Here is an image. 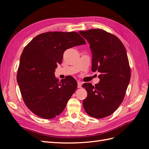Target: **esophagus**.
Wrapping results in <instances>:
<instances>
[{
    "label": "esophagus",
    "instance_id": "34e87169",
    "mask_svg": "<svg viewBox=\"0 0 149 149\" xmlns=\"http://www.w3.org/2000/svg\"><path fill=\"white\" fill-rule=\"evenodd\" d=\"M78 88H82V83L80 81H78Z\"/></svg>",
    "mask_w": 149,
    "mask_h": 149
}]
</instances>
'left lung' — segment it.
<instances>
[{"instance_id":"left-lung-1","label":"left lung","mask_w":149,"mask_h":149,"mask_svg":"<svg viewBox=\"0 0 149 149\" xmlns=\"http://www.w3.org/2000/svg\"><path fill=\"white\" fill-rule=\"evenodd\" d=\"M92 53V71H98L100 82L83 84L88 93L83 101L86 113L95 118L109 116L123 102L130 79L125 48L116 36L101 29L80 31Z\"/></svg>"}]
</instances>
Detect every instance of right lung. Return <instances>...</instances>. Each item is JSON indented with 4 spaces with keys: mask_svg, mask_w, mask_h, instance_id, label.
Here are the masks:
<instances>
[{
    "mask_svg": "<svg viewBox=\"0 0 149 149\" xmlns=\"http://www.w3.org/2000/svg\"><path fill=\"white\" fill-rule=\"evenodd\" d=\"M75 31H49L35 37L22 52L17 80L29 109L44 119H52L63 111L77 88L71 76L59 82L55 76L67 49L85 45Z\"/></svg>",
    "mask_w": 149,
    "mask_h": 149,
    "instance_id": "right-lung-1",
    "label": "right lung"
}]
</instances>
